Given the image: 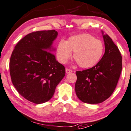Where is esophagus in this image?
<instances>
[{
  "instance_id": "34e87169",
  "label": "esophagus",
  "mask_w": 131,
  "mask_h": 131,
  "mask_svg": "<svg viewBox=\"0 0 131 131\" xmlns=\"http://www.w3.org/2000/svg\"><path fill=\"white\" fill-rule=\"evenodd\" d=\"M72 72H73V71H72V70H71V69H68V68H66V73H72Z\"/></svg>"
}]
</instances>
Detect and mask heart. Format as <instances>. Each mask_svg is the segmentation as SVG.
<instances>
[{"label":"heart","instance_id":"b5f03b06","mask_svg":"<svg viewBox=\"0 0 131 131\" xmlns=\"http://www.w3.org/2000/svg\"><path fill=\"white\" fill-rule=\"evenodd\" d=\"M80 67L90 68L100 61L104 53V45L92 35L83 34L72 36L66 42L60 40L56 50L60 62L65 63L72 56Z\"/></svg>","mask_w":131,"mask_h":131}]
</instances>
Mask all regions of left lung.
Masks as SVG:
<instances>
[{"instance_id":"8db88e82","label":"left lung","mask_w":131,"mask_h":131,"mask_svg":"<svg viewBox=\"0 0 131 131\" xmlns=\"http://www.w3.org/2000/svg\"><path fill=\"white\" fill-rule=\"evenodd\" d=\"M105 53L96 65L77 71L75 92L84 103L96 104L105 101L114 92L122 71V56L118 47L102 31Z\"/></svg>"}]
</instances>
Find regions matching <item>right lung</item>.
<instances>
[{
	"label": "right lung",
	"instance_id": "add662e5",
	"mask_svg": "<svg viewBox=\"0 0 131 131\" xmlns=\"http://www.w3.org/2000/svg\"><path fill=\"white\" fill-rule=\"evenodd\" d=\"M55 30L30 33L17 43L9 62L10 74L19 94L40 104L50 100L65 75V68L51 53Z\"/></svg>",
	"mask_w": 131,
	"mask_h": 131
}]
</instances>
